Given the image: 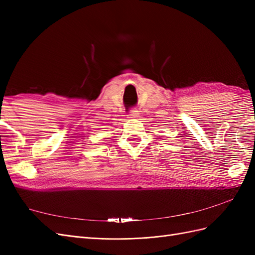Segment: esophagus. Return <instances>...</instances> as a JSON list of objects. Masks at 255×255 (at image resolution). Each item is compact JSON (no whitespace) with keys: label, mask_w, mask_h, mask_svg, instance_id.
I'll list each match as a JSON object with an SVG mask.
<instances>
[{"label":"esophagus","mask_w":255,"mask_h":255,"mask_svg":"<svg viewBox=\"0 0 255 255\" xmlns=\"http://www.w3.org/2000/svg\"><path fill=\"white\" fill-rule=\"evenodd\" d=\"M138 116H139V114H138V111L133 109L129 111V114H128V118H137Z\"/></svg>","instance_id":"34e87169"}]
</instances>
